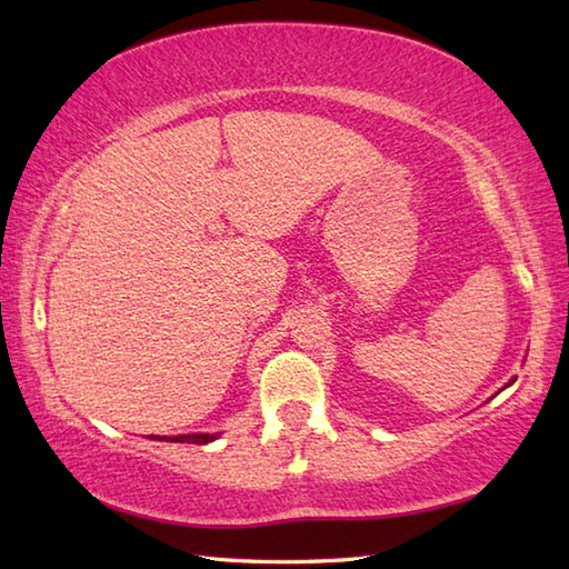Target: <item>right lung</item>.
Masks as SVG:
<instances>
[{"label":"right lung","instance_id":"right-lung-1","mask_svg":"<svg viewBox=\"0 0 569 569\" xmlns=\"http://www.w3.org/2000/svg\"><path fill=\"white\" fill-rule=\"evenodd\" d=\"M166 440V438H159ZM171 442H192V445H204V442H212L214 435H178V438H168Z\"/></svg>","mask_w":569,"mask_h":569}]
</instances>
